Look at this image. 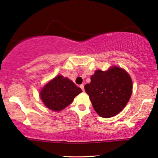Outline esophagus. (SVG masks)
I'll list each match as a JSON object with an SVG mask.
<instances>
[{
  "instance_id": "34e87169",
  "label": "esophagus",
  "mask_w": 158,
  "mask_h": 158,
  "mask_svg": "<svg viewBox=\"0 0 158 158\" xmlns=\"http://www.w3.org/2000/svg\"><path fill=\"white\" fill-rule=\"evenodd\" d=\"M80 88H81V89H82L83 91L85 90V88H84V85H80Z\"/></svg>"
}]
</instances>
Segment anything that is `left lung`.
<instances>
[{
  "mask_svg": "<svg viewBox=\"0 0 158 158\" xmlns=\"http://www.w3.org/2000/svg\"><path fill=\"white\" fill-rule=\"evenodd\" d=\"M85 86L95 111L109 118L120 112L132 94V80L125 70L111 67L106 71L98 70Z\"/></svg>",
  "mask_w": 158,
  "mask_h": 158,
  "instance_id": "1",
  "label": "left lung"
}]
</instances>
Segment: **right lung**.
I'll list each match as a JSON object with an SVG mask.
<instances>
[{
    "mask_svg": "<svg viewBox=\"0 0 158 158\" xmlns=\"http://www.w3.org/2000/svg\"><path fill=\"white\" fill-rule=\"evenodd\" d=\"M81 92L72 81L58 75L44 86L40 96L48 109L58 111L71 104Z\"/></svg>",
    "mask_w": 158,
    "mask_h": 158,
    "instance_id": "add662e5",
    "label": "right lung"
}]
</instances>
